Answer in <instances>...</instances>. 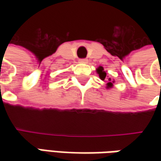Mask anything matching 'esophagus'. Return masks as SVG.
<instances>
[{"instance_id": "1", "label": "esophagus", "mask_w": 161, "mask_h": 161, "mask_svg": "<svg viewBox=\"0 0 161 161\" xmlns=\"http://www.w3.org/2000/svg\"><path fill=\"white\" fill-rule=\"evenodd\" d=\"M79 62H80V64H87L88 60H87V59H80Z\"/></svg>"}]
</instances>
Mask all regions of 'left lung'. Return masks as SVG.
Masks as SVG:
<instances>
[{
	"label": "left lung",
	"instance_id": "obj_1",
	"mask_svg": "<svg viewBox=\"0 0 161 161\" xmlns=\"http://www.w3.org/2000/svg\"><path fill=\"white\" fill-rule=\"evenodd\" d=\"M97 74H98V76L99 78L104 80L105 79H106V76H107V73H106V71H104V68H103L102 66H99V67H97ZM114 82V80H112L111 81V79H108V82L107 83V89H111V88H113V83Z\"/></svg>",
	"mask_w": 161,
	"mask_h": 161
}]
</instances>
